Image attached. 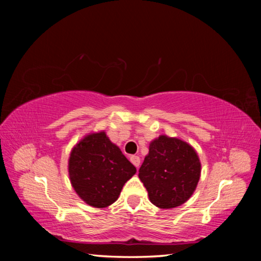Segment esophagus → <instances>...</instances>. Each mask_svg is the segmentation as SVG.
<instances>
[{"instance_id": "obj_1", "label": "esophagus", "mask_w": 261, "mask_h": 261, "mask_svg": "<svg viewBox=\"0 0 261 261\" xmlns=\"http://www.w3.org/2000/svg\"><path fill=\"white\" fill-rule=\"evenodd\" d=\"M130 161L134 163V165L136 166V168H139V166H140V159H139V156L132 155V156H130Z\"/></svg>"}]
</instances>
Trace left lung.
Masks as SVG:
<instances>
[{"instance_id":"1","label":"left lung","mask_w":261,"mask_h":261,"mask_svg":"<svg viewBox=\"0 0 261 261\" xmlns=\"http://www.w3.org/2000/svg\"><path fill=\"white\" fill-rule=\"evenodd\" d=\"M138 176L152 204L160 208H174L193 193L200 177V161L185 141L160 136L149 144L148 155Z\"/></svg>"}]
</instances>
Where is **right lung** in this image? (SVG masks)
I'll use <instances>...</instances> for the list:
<instances>
[{
  "instance_id": "add662e5",
  "label": "right lung",
  "mask_w": 261,
  "mask_h": 261,
  "mask_svg": "<svg viewBox=\"0 0 261 261\" xmlns=\"http://www.w3.org/2000/svg\"><path fill=\"white\" fill-rule=\"evenodd\" d=\"M136 171L105 132L86 136L70 154L69 175L74 191L86 204L98 208L116 201L123 185Z\"/></svg>"
}]
</instances>
